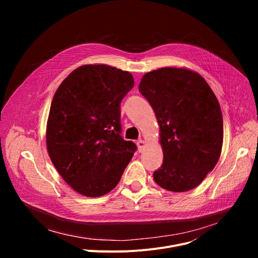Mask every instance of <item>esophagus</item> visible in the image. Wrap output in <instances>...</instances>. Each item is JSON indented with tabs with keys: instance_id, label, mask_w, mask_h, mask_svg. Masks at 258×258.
I'll return each instance as SVG.
<instances>
[{
	"instance_id": "1",
	"label": "esophagus",
	"mask_w": 258,
	"mask_h": 258,
	"mask_svg": "<svg viewBox=\"0 0 258 258\" xmlns=\"http://www.w3.org/2000/svg\"><path fill=\"white\" fill-rule=\"evenodd\" d=\"M137 146H138V149H139V152H142L145 148V141L143 140H140L137 142Z\"/></svg>"
}]
</instances>
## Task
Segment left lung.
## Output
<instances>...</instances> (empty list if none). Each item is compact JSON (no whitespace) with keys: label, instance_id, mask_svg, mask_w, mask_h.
Here are the masks:
<instances>
[{"label":"left lung","instance_id":"left-lung-1","mask_svg":"<svg viewBox=\"0 0 258 258\" xmlns=\"http://www.w3.org/2000/svg\"><path fill=\"white\" fill-rule=\"evenodd\" d=\"M139 91L159 124L163 163L154 180L171 192L196 188L222 153L223 115L214 93L199 73L176 67L146 73Z\"/></svg>","mask_w":258,"mask_h":258}]
</instances>
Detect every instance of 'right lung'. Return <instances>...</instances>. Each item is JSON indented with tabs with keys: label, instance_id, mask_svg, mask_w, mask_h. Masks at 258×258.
<instances>
[{
	"label": "right lung",
	"instance_id": "obj_1",
	"mask_svg": "<svg viewBox=\"0 0 258 258\" xmlns=\"http://www.w3.org/2000/svg\"><path fill=\"white\" fill-rule=\"evenodd\" d=\"M134 85L128 71L89 64L73 70L54 95L48 153L63 179L84 196L113 190L137 150L120 136V103Z\"/></svg>",
	"mask_w": 258,
	"mask_h": 258
}]
</instances>
